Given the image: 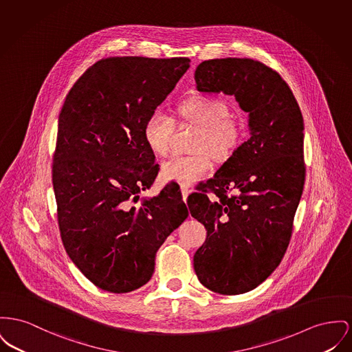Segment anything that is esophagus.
Listing matches in <instances>:
<instances>
[{"instance_id": "obj_1", "label": "esophagus", "mask_w": 352, "mask_h": 352, "mask_svg": "<svg viewBox=\"0 0 352 352\" xmlns=\"http://www.w3.org/2000/svg\"><path fill=\"white\" fill-rule=\"evenodd\" d=\"M181 191H182V197H184V201L186 202L187 197H188V194H190V187L187 186V185H182L181 186Z\"/></svg>"}]
</instances>
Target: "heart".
<instances>
[{
	"label": "heart",
	"mask_w": 352,
	"mask_h": 352,
	"mask_svg": "<svg viewBox=\"0 0 352 352\" xmlns=\"http://www.w3.org/2000/svg\"><path fill=\"white\" fill-rule=\"evenodd\" d=\"M179 124L197 127L186 157H177L162 167L166 182L190 184L198 181L217 165L228 164L238 153L246 137L245 122L241 117L230 114L226 102L217 97L194 94L175 107ZM174 124L165 114L155 111L144 124V140L155 157H167L170 153Z\"/></svg>",
	"instance_id": "1"
}]
</instances>
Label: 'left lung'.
<instances>
[{"label": "left lung", "mask_w": 352, "mask_h": 352, "mask_svg": "<svg viewBox=\"0 0 352 352\" xmlns=\"http://www.w3.org/2000/svg\"><path fill=\"white\" fill-rule=\"evenodd\" d=\"M195 82L199 91L234 96L248 113L251 137L187 204L207 230L194 254L199 282L238 295L265 282L289 248L306 177L303 117L289 85L261 61H204Z\"/></svg>", "instance_id": "1"}]
</instances>
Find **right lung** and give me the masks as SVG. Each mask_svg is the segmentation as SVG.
Masks as SVG:
<instances>
[{"label":"right lung","instance_id":"add662e5","mask_svg":"<svg viewBox=\"0 0 352 352\" xmlns=\"http://www.w3.org/2000/svg\"><path fill=\"white\" fill-rule=\"evenodd\" d=\"M188 67L185 57L104 58L66 96L52 167L58 226L73 263L104 291L146 285L158 248L188 215L175 185L131 206L160 171L144 124Z\"/></svg>","mask_w":352,"mask_h":352}]
</instances>
